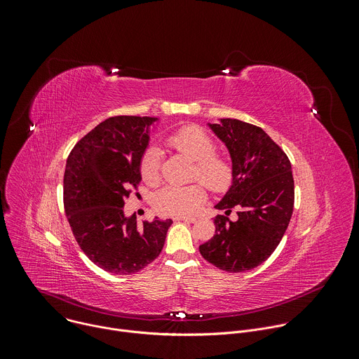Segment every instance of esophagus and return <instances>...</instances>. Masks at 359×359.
Listing matches in <instances>:
<instances>
[{
    "label": "esophagus",
    "instance_id": "obj_1",
    "mask_svg": "<svg viewBox=\"0 0 359 359\" xmlns=\"http://www.w3.org/2000/svg\"><path fill=\"white\" fill-rule=\"evenodd\" d=\"M175 220L176 222H180V220H183V222H189V223H196V217H187V216H180V217H175Z\"/></svg>",
    "mask_w": 359,
    "mask_h": 359
}]
</instances>
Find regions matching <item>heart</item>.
<instances>
[{"instance_id":"obj_1","label":"heart","mask_w":359,"mask_h":359,"mask_svg":"<svg viewBox=\"0 0 359 359\" xmlns=\"http://www.w3.org/2000/svg\"><path fill=\"white\" fill-rule=\"evenodd\" d=\"M168 144L196 162L194 179L215 193L226 191L233 182L231 163L216 153L215 140L197 126H184L168 137ZM142 179L155 186L161 180V150L147 147L140 159ZM206 201V190L200 183L187 186L169 184L155 196V209L165 216H186L197 212Z\"/></svg>"}]
</instances>
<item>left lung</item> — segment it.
I'll list each match as a JSON object with an SVG mask.
<instances>
[{"mask_svg": "<svg viewBox=\"0 0 359 359\" xmlns=\"http://www.w3.org/2000/svg\"><path fill=\"white\" fill-rule=\"evenodd\" d=\"M230 153L233 182L216 209L238 219L216 216V234L198 247L213 266L243 273L263 264L280 244L294 209L291 163L281 147L259 126L219 119L208 123Z\"/></svg>", "mask_w": 359, "mask_h": 359, "instance_id": "1", "label": "left lung"}]
</instances>
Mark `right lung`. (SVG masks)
Wrapping results in <instances>:
<instances>
[{
  "mask_svg": "<svg viewBox=\"0 0 359 359\" xmlns=\"http://www.w3.org/2000/svg\"><path fill=\"white\" fill-rule=\"evenodd\" d=\"M159 118L115 116L99 123L69 153L64 206L86 257L112 274H133L161 254L172 220L123 212L129 187L142 180L140 159Z\"/></svg>",
  "mask_w": 359,
  "mask_h": 359,
  "instance_id": "right-lung-1",
  "label": "right lung"
}]
</instances>
